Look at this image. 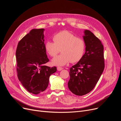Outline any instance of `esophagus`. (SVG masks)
I'll return each mask as SVG.
<instances>
[{
    "instance_id": "1",
    "label": "esophagus",
    "mask_w": 121,
    "mask_h": 121,
    "mask_svg": "<svg viewBox=\"0 0 121 121\" xmlns=\"http://www.w3.org/2000/svg\"><path fill=\"white\" fill-rule=\"evenodd\" d=\"M63 69V68H61V67H58L57 68V69L58 71H61L62 69Z\"/></svg>"
}]
</instances>
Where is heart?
I'll list each match as a JSON object with an SVG mask.
<instances>
[{"instance_id": "obj_1", "label": "heart", "mask_w": 121, "mask_h": 121, "mask_svg": "<svg viewBox=\"0 0 121 121\" xmlns=\"http://www.w3.org/2000/svg\"><path fill=\"white\" fill-rule=\"evenodd\" d=\"M54 42L47 41L45 43V49L50 56L54 57L59 52L60 54L54 57L52 63L56 65H64L69 62L77 63L83 57L85 52V42L80 37H77L70 32L63 31L53 37Z\"/></svg>"}]
</instances>
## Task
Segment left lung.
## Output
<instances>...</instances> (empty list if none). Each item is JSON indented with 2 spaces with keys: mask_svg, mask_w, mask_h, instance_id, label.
Instances as JSON below:
<instances>
[{
  "mask_svg": "<svg viewBox=\"0 0 121 121\" xmlns=\"http://www.w3.org/2000/svg\"><path fill=\"white\" fill-rule=\"evenodd\" d=\"M85 52L82 59L69 69L68 88L76 95L90 92L99 79L104 69V46L89 30L84 31Z\"/></svg>",
  "mask_w": 121,
  "mask_h": 121,
  "instance_id": "1",
  "label": "left lung"
}]
</instances>
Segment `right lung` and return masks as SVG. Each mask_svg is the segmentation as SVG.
<instances>
[{
	"label": "right lung",
	"mask_w": 121,
	"mask_h": 121,
	"mask_svg": "<svg viewBox=\"0 0 121 121\" xmlns=\"http://www.w3.org/2000/svg\"><path fill=\"white\" fill-rule=\"evenodd\" d=\"M44 29H32L18 43L17 71L19 81L28 92L38 94L48 85L56 67L45 65L49 61L44 47Z\"/></svg>",
	"instance_id": "add662e5"
}]
</instances>
